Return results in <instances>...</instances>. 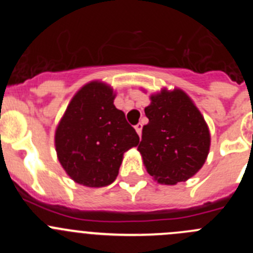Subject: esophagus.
Masks as SVG:
<instances>
[{"instance_id":"esophagus-1","label":"esophagus","mask_w":253,"mask_h":253,"mask_svg":"<svg viewBox=\"0 0 253 253\" xmlns=\"http://www.w3.org/2000/svg\"><path fill=\"white\" fill-rule=\"evenodd\" d=\"M134 128H135V130H137L138 135H139V137H140V134H142V128H143V125L140 124V123H138V124L135 125V126H134Z\"/></svg>"}]
</instances>
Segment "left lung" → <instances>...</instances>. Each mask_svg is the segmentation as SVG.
Here are the masks:
<instances>
[{
    "mask_svg": "<svg viewBox=\"0 0 253 253\" xmlns=\"http://www.w3.org/2000/svg\"><path fill=\"white\" fill-rule=\"evenodd\" d=\"M144 113L149 122L138 151L148 173L165 185L189 180L203 167L210 147L209 129L198 107L184 91L162 90L151 96Z\"/></svg>",
    "mask_w": 253,
    "mask_h": 253,
    "instance_id": "8db88e82",
    "label": "left lung"
}]
</instances>
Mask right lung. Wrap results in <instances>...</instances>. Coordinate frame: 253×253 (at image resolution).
Masks as SVG:
<instances>
[{
	"instance_id": "obj_1",
	"label": "right lung",
	"mask_w": 253,
	"mask_h": 253,
	"mask_svg": "<svg viewBox=\"0 0 253 253\" xmlns=\"http://www.w3.org/2000/svg\"><path fill=\"white\" fill-rule=\"evenodd\" d=\"M113 88L90 82L69 102L55 130L58 160L77 184L102 187L114 182L123 154L139 137L114 105Z\"/></svg>"
}]
</instances>
